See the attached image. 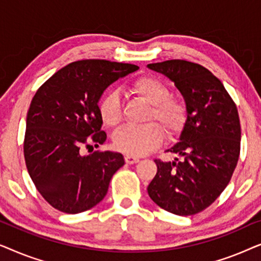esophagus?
Returning a JSON list of instances; mask_svg holds the SVG:
<instances>
[{
	"label": "esophagus",
	"instance_id": "1",
	"mask_svg": "<svg viewBox=\"0 0 261 261\" xmlns=\"http://www.w3.org/2000/svg\"><path fill=\"white\" fill-rule=\"evenodd\" d=\"M124 160H126L127 164H137L139 162V158L134 155H126L124 156Z\"/></svg>",
	"mask_w": 261,
	"mask_h": 261
}]
</instances>
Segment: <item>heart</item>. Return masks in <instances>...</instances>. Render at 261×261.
I'll return each instance as SVG.
<instances>
[{
  "label": "heart",
  "instance_id": "obj_1",
  "mask_svg": "<svg viewBox=\"0 0 261 261\" xmlns=\"http://www.w3.org/2000/svg\"><path fill=\"white\" fill-rule=\"evenodd\" d=\"M130 91L149 103L142 126H126L114 134V146L129 155H145L158 148L164 139L177 137L188 121V106L183 99L170 95V89L158 77L145 74L129 85ZM98 113L108 127L119 126L122 121V105L116 91H108L98 102ZM156 120L158 124L154 122Z\"/></svg>",
  "mask_w": 261,
  "mask_h": 261
}]
</instances>
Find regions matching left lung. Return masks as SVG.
I'll return each instance as SVG.
<instances>
[{"instance_id": "obj_1", "label": "left lung", "mask_w": 261, "mask_h": 261, "mask_svg": "<svg viewBox=\"0 0 261 261\" xmlns=\"http://www.w3.org/2000/svg\"><path fill=\"white\" fill-rule=\"evenodd\" d=\"M147 66L174 82L189 113L180 141L166 151L180 158L154 160L158 170L147 192L166 212L195 215L216 201L237 167L241 139L237 105L219 78L199 64L172 59Z\"/></svg>"}]
</instances>
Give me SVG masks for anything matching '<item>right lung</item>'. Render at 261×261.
<instances>
[{"instance_id": "obj_1", "label": "right lung", "mask_w": 261, "mask_h": 261, "mask_svg": "<svg viewBox=\"0 0 261 261\" xmlns=\"http://www.w3.org/2000/svg\"><path fill=\"white\" fill-rule=\"evenodd\" d=\"M138 69L105 59L78 60L35 92L27 112L24 162L37 190L55 209L78 214L105 198L123 156L109 151L83 155L82 148L98 147L107 139L97 105L102 92Z\"/></svg>"}]
</instances>
